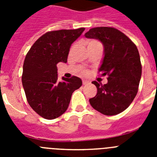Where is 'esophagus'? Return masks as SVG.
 <instances>
[{
	"label": "esophagus",
	"mask_w": 157,
	"mask_h": 157,
	"mask_svg": "<svg viewBox=\"0 0 157 157\" xmlns=\"http://www.w3.org/2000/svg\"><path fill=\"white\" fill-rule=\"evenodd\" d=\"M82 84L83 85H87V84H90V82L86 81V80H82Z\"/></svg>",
	"instance_id": "obj_1"
}]
</instances>
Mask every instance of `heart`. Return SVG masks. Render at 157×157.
<instances>
[{
  "label": "heart",
  "mask_w": 157,
  "mask_h": 157,
  "mask_svg": "<svg viewBox=\"0 0 157 157\" xmlns=\"http://www.w3.org/2000/svg\"><path fill=\"white\" fill-rule=\"evenodd\" d=\"M95 43H99V42H98V41H94V40H93V41H90L88 43V45H91V44H95Z\"/></svg>",
  "instance_id": "obj_1"
}]
</instances>
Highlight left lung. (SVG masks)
I'll list each match as a JSON object with an SVG mask.
<instances>
[{
    "mask_svg": "<svg viewBox=\"0 0 157 157\" xmlns=\"http://www.w3.org/2000/svg\"><path fill=\"white\" fill-rule=\"evenodd\" d=\"M98 39L104 45V59L99 68L108 75L105 85L92 82L98 93L90 99L91 106L105 116H115L127 109L137 95L141 76V63L134 42L114 27H100L85 34Z\"/></svg>",
    "mask_w": 157,
    "mask_h": 157,
    "instance_id": "left-lung-1",
    "label": "left lung"
}]
</instances>
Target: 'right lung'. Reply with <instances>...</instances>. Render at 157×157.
<instances>
[{
	"mask_svg": "<svg viewBox=\"0 0 157 157\" xmlns=\"http://www.w3.org/2000/svg\"><path fill=\"white\" fill-rule=\"evenodd\" d=\"M85 28L48 31L40 37L25 57L22 83L32 109L46 120H53L68 108L72 93L82 86L81 78L72 76L58 80L59 62L67 63L71 45Z\"/></svg>",
	"mask_w": 157,
	"mask_h": 157,
	"instance_id": "right-lung-1",
	"label": "right lung"
}]
</instances>
